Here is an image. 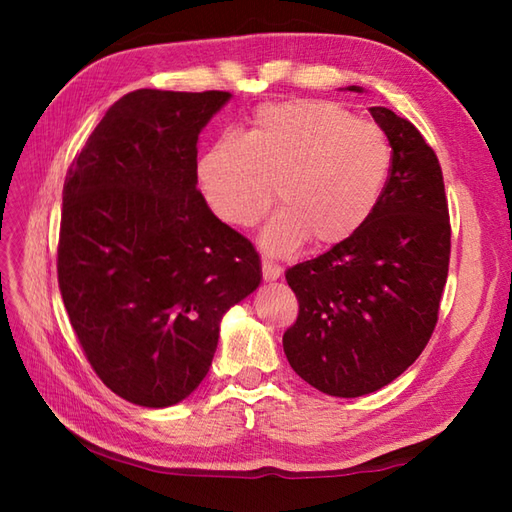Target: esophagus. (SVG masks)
I'll return each instance as SVG.
<instances>
[{
    "instance_id": "obj_1",
    "label": "esophagus",
    "mask_w": 512,
    "mask_h": 512,
    "mask_svg": "<svg viewBox=\"0 0 512 512\" xmlns=\"http://www.w3.org/2000/svg\"><path fill=\"white\" fill-rule=\"evenodd\" d=\"M262 275L266 281H277L281 277V268L273 262H268V259H264L262 262Z\"/></svg>"
}]
</instances>
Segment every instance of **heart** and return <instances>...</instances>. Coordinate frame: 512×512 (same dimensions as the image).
Returning a JSON list of instances; mask_svg holds the SVG:
<instances>
[{
  "label": "heart",
  "instance_id": "1",
  "mask_svg": "<svg viewBox=\"0 0 512 512\" xmlns=\"http://www.w3.org/2000/svg\"><path fill=\"white\" fill-rule=\"evenodd\" d=\"M391 147L383 129L356 121L330 101L262 105L244 138L222 136L198 162V182L222 222L250 228L275 202L259 244L290 255L308 242L325 248L361 228L383 195Z\"/></svg>",
  "mask_w": 512,
  "mask_h": 512
}]
</instances>
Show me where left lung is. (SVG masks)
<instances>
[{
    "mask_svg": "<svg viewBox=\"0 0 512 512\" xmlns=\"http://www.w3.org/2000/svg\"><path fill=\"white\" fill-rule=\"evenodd\" d=\"M369 112L391 147L374 213L345 242L286 273L299 301V317L284 334L288 363L339 398L389 385L422 354L438 323L451 255L436 151L407 118L387 107Z\"/></svg>",
    "mask_w": 512,
    "mask_h": 512,
    "instance_id": "8db88e82",
    "label": "left lung"
}]
</instances>
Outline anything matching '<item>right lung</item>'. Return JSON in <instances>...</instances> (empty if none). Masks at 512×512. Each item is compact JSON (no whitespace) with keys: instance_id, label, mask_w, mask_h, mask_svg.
<instances>
[{"instance_id":"1","label":"right lung","mask_w":512,"mask_h":512,"mask_svg":"<svg viewBox=\"0 0 512 512\" xmlns=\"http://www.w3.org/2000/svg\"><path fill=\"white\" fill-rule=\"evenodd\" d=\"M228 99L125 94L63 184L65 310L94 372L140 407H171L202 383L226 310L262 281L253 244L198 191V136Z\"/></svg>"}]
</instances>
